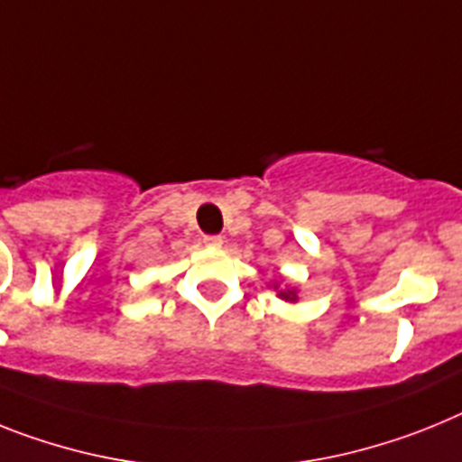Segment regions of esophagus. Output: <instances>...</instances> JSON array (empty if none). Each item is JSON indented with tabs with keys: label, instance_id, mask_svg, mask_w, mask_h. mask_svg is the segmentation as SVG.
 I'll return each instance as SVG.
<instances>
[{
	"label": "esophagus",
	"instance_id": "34e87169",
	"mask_svg": "<svg viewBox=\"0 0 462 462\" xmlns=\"http://www.w3.org/2000/svg\"><path fill=\"white\" fill-rule=\"evenodd\" d=\"M222 236H205L203 238V245L210 247V250H217V247H222Z\"/></svg>",
	"mask_w": 462,
	"mask_h": 462
}]
</instances>
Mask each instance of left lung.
<instances>
[{"label": "left lung", "instance_id": "8db88e82", "mask_svg": "<svg viewBox=\"0 0 462 462\" xmlns=\"http://www.w3.org/2000/svg\"><path fill=\"white\" fill-rule=\"evenodd\" d=\"M275 290H278V282H275ZM280 299H285V301H297V290H280L278 291Z\"/></svg>", "mask_w": 462, "mask_h": 462}]
</instances>
